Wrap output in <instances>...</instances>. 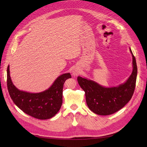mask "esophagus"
Listing matches in <instances>:
<instances>
[{"mask_svg": "<svg viewBox=\"0 0 147 147\" xmlns=\"http://www.w3.org/2000/svg\"><path fill=\"white\" fill-rule=\"evenodd\" d=\"M72 73V75H74V77H77L80 74V71L77 69H74Z\"/></svg>", "mask_w": 147, "mask_h": 147, "instance_id": "esophagus-1", "label": "esophagus"}]
</instances>
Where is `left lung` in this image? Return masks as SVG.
<instances>
[{"mask_svg": "<svg viewBox=\"0 0 147 147\" xmlns=\"http://www.w3.org/2000/svg\"><path fill=\"white\" fill-rule=\"evenodd\" d=\"M132 57V71L127 80L116 86L105 87L87 78L78 77L79 85L85 92L87 105L92 112L99 115L113 114L121 109L134 94L137 67L134 56Z\"/></svg>", "mask_w": 147, "mask_h": 147, "instance_id": "left-lung-1", "label": "left lung"}]
</instances>
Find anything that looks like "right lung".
I'll return each instance as SVG.
<instances>
[{"label":"right lung","instance_id":"obj_1","mask_svg":"<svg viewBox=\"0 0 147 147\" xmlns=\"http://www.w3.org/2000/svg\"><path fill=\"white\" fill-rule=\"evenodd\" d=\"M7 72L8 92L15 104L23 112L39 119H50L59 112L63 104L64 83L67 79L71 78L70 73L59 75L47 90L34 93L20 90L14 85L9 65Z\"/></svg>","mask_w":147,"mask_h":147}]
</instances>
